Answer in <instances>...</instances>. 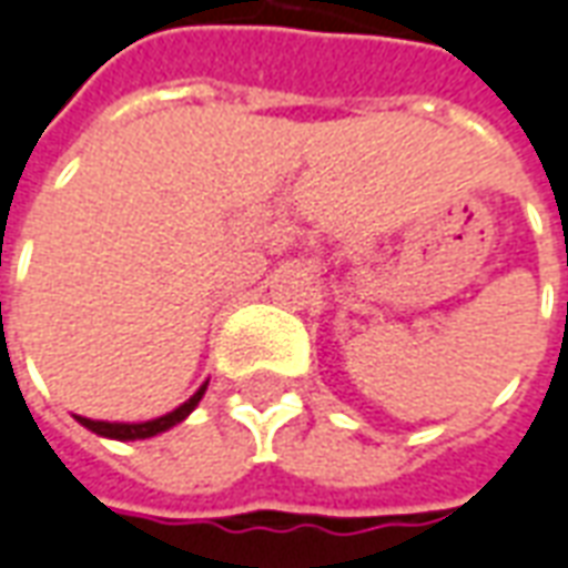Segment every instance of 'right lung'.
<instances>
[{"label":"right lung","instance_id":"right-lung-1","mask_svg":"<svg viewBox=\"0 0 568 568\" xmlns=\"http://www.w3.org/2000/svg\"><path fill=\"white\" fill-rule=\"evenodd\" d=\"M207 392V382L201 385L199 392L189 397L186 404H180L171 413H164L159 419H149V422H100V419H84V416H75L79 425H84L88 432L100 434V437H110V440H146V437H155V434L168 432V428H174L180 422L186 419L189 413L199 406V400Z\"/></svg>","mask_w":568,"mask_h":568}]
</instances>
